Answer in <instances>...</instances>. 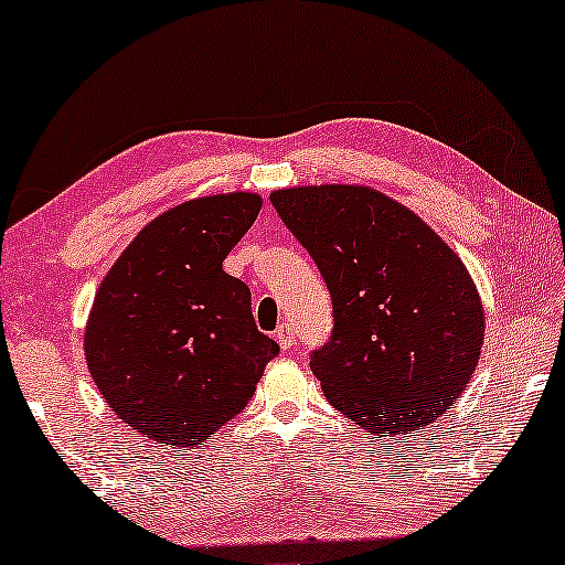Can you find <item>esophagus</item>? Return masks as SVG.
I'll use <instances>...</instances> for the list:
<instances>
[{"mask_svg":"<svg viewBox=\"0 0 565 565\" xmlns=\"http://www.w3.org/2000/svg\"><path fill=\"white\" fill-rule=\"evenodd\" d=\"M276 342H279L281 349H294V344H297V337H294V329L289 324H281L279 329H276Z\"/></svg>","mask_w":565,"mask_h":565,"instance_id":"obj_1","label":"esophagus"}]
</instances>
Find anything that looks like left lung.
<instances>
[{"mask_svg":"<svg viewBox=\"0 0 565 565\" xmlns=\"http://www.w3.org/2000/svg\"><path fill=\"white\" fill-rule=\"evenodd\" d=\"M271 203L331 294L334 329L309 362L331 405L382 437L409 435L450 409L486 334L460 256L366 185L286 188Z\"/></svg>","mask_w":565,"mask_h":565,"instance_id":"8db88e82","label":"left lung"}]
</instances>
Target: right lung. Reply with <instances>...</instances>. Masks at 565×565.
Segmentation results:
<instances>
[{
  "label": "right lung",
  "mask_w": 565,
  "mask_h": 565,
  "mask_svg": "<svg viewBox=\"0 0 565 565\" xmlns=\"http://www.w3.org/2000/svg\"><path fill=\"white\" fill-rule=\"evenodd\" d=\"M258 211L262 199L244 191L175 205L132 238L95 294L87 370L115 415L150 440H211L279 354L256 329L248 286L223 271Z\"/></svg>",
  "instance_id": "right-lung-1"
}]
</instances>
